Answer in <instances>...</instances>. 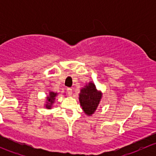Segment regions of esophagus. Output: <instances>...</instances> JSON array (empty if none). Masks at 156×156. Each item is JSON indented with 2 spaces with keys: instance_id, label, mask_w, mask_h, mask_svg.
<instances>
[{
  "instance_id": "obj_1",
  "label": "esophagus",
  "mask_w": 156,
  "mask_h": 156,
  "mask_svg": "<svg viewBox=\"0 0 156 156\" xmlns=\"http://www.w3.org/2000/svg\"><path fill=\"white\" fill-rule=\"evenodd\" d=\"M66 91H67V94H68L69 96H71L72 94V88H69V87L67 88Z\"/></svg>"
}]
</instances>
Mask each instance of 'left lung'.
Returning a JSON list of instances; mask_svg holds the SVG:
<instances>
[{"label": "left lung", "mask_w": 156, "mask_h": 156, "mask_svg": "<svg viewBox=\"0 0 156 156\" xmlns=\"http://www.w3.org/2000/svg\"><path fill=\"white\" fill-rule=\"evenodd\" d=\"M102 98V93L98 91L95 84L89 82L86 84L79 94V101L82 109L87 115H91L99 106Z\"/></svg>", "instance_id": "1"}]
</instances>
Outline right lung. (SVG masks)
Masks as SVG:
<instances>
[{
    "label": "right lung",
    "instance_id": "obj_1",
    "mask_svg": "<svg viewBox=\"0 0 156 156\" xmlns=\"http://www.w3.org/2000/svg\"><path fill=\"white\" fill-rule=\"evenodd\" d=\"M56 96H57V94L53 92V91H50L49 93V96L48 97V98H47V103L45 105V107L47 108H51L52 105L54 103L55 98H56Z\"/></svg>",
    "mask_w": 156,
    "mask_h": 156
}]
</instances>
